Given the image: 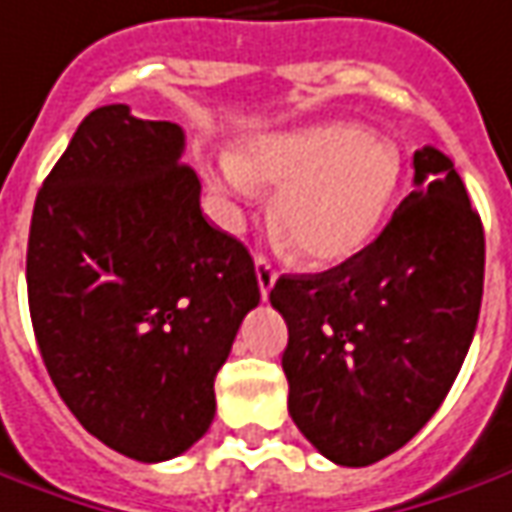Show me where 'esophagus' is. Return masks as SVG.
I'll return each instance as SVG.
<instances>
[{"instance_id":"1","label":"esophagus","mask_w":512,"mask_h":512,"mask_svg":"<svg viewBox=\"0 0 512 512\" xmlns=\"http://www.w3.org/2000/svg\"><path fill=\"white\" fill-rule=\"evenodd\" d=\"M255 271H257V285H260V294H263V300L269 297V291L277 283V271L271 269V263L263 255L255 257Z\"/></svg>"}]
</instances>
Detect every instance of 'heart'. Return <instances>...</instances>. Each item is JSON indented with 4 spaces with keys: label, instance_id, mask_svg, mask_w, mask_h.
<instances>
[{
    "label": "heart",
    "instance_id": "obj_1",
    "mask_svg": "<svg viewBox=\"0 0 512 512\" xmlns=\"http://www.w3.org/2000/svg\"><path fill=\"white\" fill-rule=\"evenodd\" d=\"M221 196L255 198L260 184L280 187L274 224L314 266L358 255L381 229L403 179L401 148L364 125L333 120L243 142L207 170Z\"/></svg>",
    "mask_w": 512,
    "mask_h": 512
}]
</instances>
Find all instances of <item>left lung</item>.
<instances>
[{"label": "left lung", "mask_w": 512, "mask_h": 512, "mask_svg": "<svg viewBox=\"0 0 512 512\" xmlns=\"http://www.w3.org/2000/svg\"><path fill=\"white\" fill-rule=\"evenodd\" d=\"M415 190L384 232L322 274H283L288 412L336 465H373L440 409L474 339L485 232L454 162L415 151Z\"/></svg>", "instance_id": "8db88e82"}]
</instances>
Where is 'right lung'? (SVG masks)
<instances>
[{
    "label": "right lung",
    "instance_id": "obj_1",
    "mask_svg": "<svg viewBox=\"0 0 512 512\" xmlns=\"http://www.w3.org/2000/svg\"><path fill=\"white\" fill-rule=\"evenodd\" d=\"M184 131L95 109L44 179L27 241L38 350L100 443L162 462L201 440L215 375L260 302L252 255L207 224Z\"/></svg>",
    "mask_w": 512,
    "mask_h": 512
}]
</instances>
